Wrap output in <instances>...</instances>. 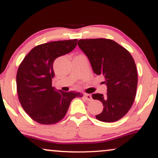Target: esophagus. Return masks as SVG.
Wrapping results in <instances>:
<instances>
[{
  "label": "esophagus",
  "mask_w": 158,
  "mask_h": 158,
  "mask_svg": "<svg viewBox=\"0 0 158 158\" xmlns=\"http://www.w3.org/2000/svg\"><path fill=\"white\" fill-rule=\"evenodd\" d=\"M84 98L85 99H86L87 101H91L92 100V97L91 95H90V94H84Z\"/></svg>",
  "instance_id": "esophagus-1"
}]
</instances>
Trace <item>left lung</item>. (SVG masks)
I'll return each mask as SVG.
<instances>
[{
	"label": "left lung",
	"mask_w": 158,
	"mask_h": 158,
	"mask_svg": "<svg viewBox=\"0 0 158 158\" xmlns=\"http://www.w3.org/2000/svg\"><path fill=\"white\" fill-rule=\"evenodd\" d=\"M78 46L89 59L94 73L102 75L107 94H92L103 105L96 115L106 123L115 122L128 113L135 101L137 86V71L130 52L110 39H80Z\"/></svg>",
	"instance_id": "1"
}]
</instances>
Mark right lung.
<instances>
[{
    "label": "right lung",
    "instance_id": "add662e5",
    "mask_svg": "<svg viewBox=\"0 0 158 158\" xmlns=\"http://www.w3.org/2000/svg\"><path fill=\"white\" fill-rule=\"evenodd\" d=\"M77 39L51 41L30 50L20 64L16 76L19 99L26 113L35 122L50 125L64 118L70 102L81 97L79 92H64L52 87L56 58L71 52Z\"/></svg>",
    "mask_w": 158,
    "mask_h": 158
}]
</instances>
